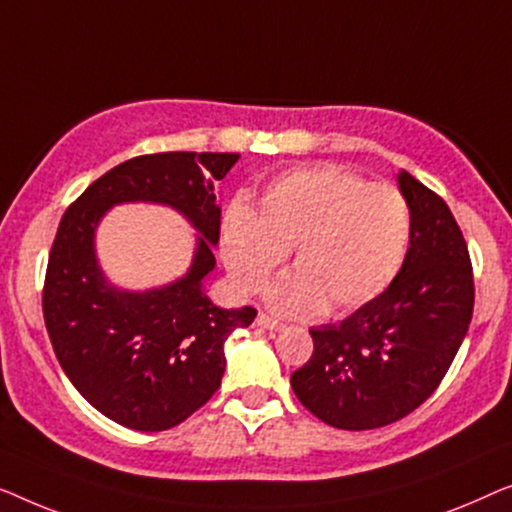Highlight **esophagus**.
<instances>
[{
  "label": "esophagus",
  "mask_w": 512,
  "mask_h": 512,
  "mask_svg": "<svg viewBox=\"0 0 512 512\" xmlns=\"http://www.w3.org/2000/svg\"><path fill=\"white\" fill-rule=\"evenodd\" d=\"M255 322H257V327L269 329V331H280V329H283V322L273 320V318H269V315H264V313H259Z\"/></svg>",
  "instance_id": "34e87169"
}]
</instances>
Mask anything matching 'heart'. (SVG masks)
I'll return each instance as SVG.
<instances>
[{
	"instance_id": "obj_1",
	"label": "heart",
	"mask_w": 512,
	"mask_h": 512,
	"mask_svg": "<svg viewBox=\"0 0 512 512\" xmlns=\"http://www.w3.org/2000/svg\"><path fill=\"white\" fill-rule=\"evenodd\" d=\"M410 239L406 199L336 167L294 169L266 187L255 213L234 201L222 220V259L241 294H255L283 264L297 271L266 301L285 315L343 313L376 299L397 276Z\"/></svg>"
}]
</instances>
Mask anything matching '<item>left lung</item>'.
<instances>
[{
  "label": "left lung",
  "mask_w": 512,
  "mask_h": 512,
  "mask_svg": "<svg viewBox=\"0 0 512 512\" xmlns=\"http://www.w3.org/2000/svg\"><path fill=\"white\" fill-rule=\"evenodd\" d=\"M410 246L390 287L338 325L313 327L290 385L329 427L364 431L406 417L441 385L473 315L469 248L445 201L399 171Z\"/></svg>",
  "instance_id": "left-lung-1"
}]
</instances>
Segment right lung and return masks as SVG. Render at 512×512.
I'll list each match as a JSON object with an SVG mask.
<instances>
[{
    "mask_svg": "<svg viewBox=\"0 0 512 512\" xmlns=\"http://www.w3.org/2000/svg\"><path fill=\"white\" fill-rule=\"evenodd\" d=\"M236 162V153L134 157L97 178L62 215L43 320L71 385L122 427L164 431L187 420L220 387L227 336L255 320L253 306L220 308L204 292L220 239L215 183ZM136 200L174 207L198 232L186 276L143 293L113 286L94 248L103 215Z\"/></svg>",
    "mask_w": 512,
    "mask_h": 512,
    "instance_id": "1",
    "label": "right lung"
}]
</instances>
